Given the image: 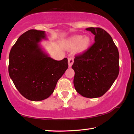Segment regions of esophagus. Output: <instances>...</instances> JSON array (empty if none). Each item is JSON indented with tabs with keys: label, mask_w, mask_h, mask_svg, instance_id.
Listing matches in <instances>:
<instances>
[{
	"label": "esophagus",
	"mask_w": 134,
	"mask_h": 134,
	"mask_svg": "<svg viewBox=\"0 0 134 134\" xmlns=\"http://www.w3.org/2000/svg\"><path fill=\"white\" fill-rule=\"evenodd\" d=\"M73 63H74L73 58H72V57L69 58V59H68V64H69V67H71V65H73Z\"/></svg>",
	"instance_id": "34e87169"
}]
</instances>
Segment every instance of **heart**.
<instances>
[{"label":"heart","instance_id":"obj_1","mask_svg":"<svg viewBox=\"0 0 134 134\" xmlns=\"http://www.w3.org/2000/svg\"><path fill=\"white\" fill-rule=\"evenodd\" d=\"M91 39L88 36L82 37V35L73 36L67 41V47L69 49H73L76 47V50L79 52H84L90 47Z\"/></svg>","mask_w":134,"mask_h":134}]
</instances>
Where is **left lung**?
<instances>
[{
  "mask_svg": "<svg viewBox=\"0 0 134 134\" xmlns=\"http://www.w3.org/2000/svg\"><path fill=\"white\" fill-rule=\"evenodd\" d=\"M94 43L76 55L72 69L75 71V90L88 98L100 97L110 88L119 73V53L111 35L100 27H88Z\"/></svg>",
  "mask_w": 134,
  "mask_h": 134,
  "instance_id": "1",
  "label": "left lung"
}]
</instances>
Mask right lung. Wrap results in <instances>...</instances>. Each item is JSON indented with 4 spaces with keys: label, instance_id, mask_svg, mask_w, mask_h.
<instances>
[{
    "label": "right lung",
    "instance_id": "obj_1",
    "mask_svg": "<svg viewBox=\"0 0 134 134\" xmlns=\"http://www.w3.org/2000/svg\"><path fill=\"white\" fill-rule=\"evenodd\" d=\"M44 32L31 29L23 33L9 55L10 77L20 93L32 101L48 98L69 67L66 58L54 60L41 51L38 43L45 38Z\"/></svg>",
    "mask_w": 134,
    "mask_h": 134
}]
</instances>
